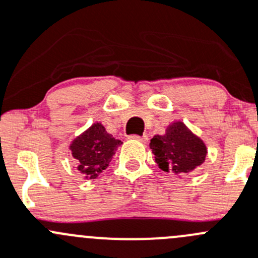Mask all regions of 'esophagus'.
<instances>
[{
	"instance_id": "obj_1",
	"label": "esophagus",
	"mask_w": 258,
	"mask_h": 258,
	"mask_svg": "<svg viewBox=\"0 0 258 258\" xmlns=\"http://www.w3.org/2000/svg\"><path fill=\"white\" fill-rule=\"evenodd\" d=\"M131 139L137 140V141H141V142H146L147 140H149V137H147L146 135H144V136H139V135H132Z\"/></svg>"
}]
</instances>
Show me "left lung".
Returning a JSON list of instances; mask_svg holds the SVG:
<instances>
[{"label":"left lung","mask_w":258,"mask_h":258,"mask_svg":"<svg viewBox=\"0 0 258 258\" xmlns=\"http://www.w3.org/2000/svg\"><path fill=\"white\" fill-rule=\"evenodd\" d=\"M157 166L177 176L201 166L207 157L203 140L192 134L182 122H172L165 135H155L150 142Z\"/></svg>","instance_id":"left-lung-1"}]
</instances>
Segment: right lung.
<instances>
[{
    "label": "right lung",
    "instance_id": "obj_1",
    "mask_svg": "<svg viewBox=\"0 0 258 258\" xmlns=\"http://www.w3.org/2000/svg\"><path fill=\"white\" fill-rule=\"evenodd\" d=\"M119 145H122L121 140L112 137L103 124L96 122L76 137L69 147L78 164L77 169L86 175V179H96L107 169Z\"/></svg>",
    "mask_w": 258,
    "mask_h": 258
}]
</instances>
